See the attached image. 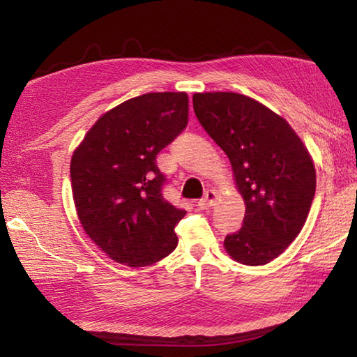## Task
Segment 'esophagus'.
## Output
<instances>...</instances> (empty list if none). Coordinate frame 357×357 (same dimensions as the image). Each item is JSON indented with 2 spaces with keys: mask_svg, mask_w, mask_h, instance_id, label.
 <instances>
[{
  "mask_svg": "<svg viewBox=\"0 0 357 357\" xmlns=\"http://www.w3.org/2000/svg\"><path fill=\"white\" fill-rule=\"evenodd\" d=\"M215 192L214 190H208L206 193H204V197L202 198L200 202H198V206L200 208H203V209H206V208H211L214 204V202H215Z\"/></svg>",
  "mask_w": 357,
  "mask_h": 357,
  "instance_id": "obj_1",
  "label": "esophagus"
}]
</instances>
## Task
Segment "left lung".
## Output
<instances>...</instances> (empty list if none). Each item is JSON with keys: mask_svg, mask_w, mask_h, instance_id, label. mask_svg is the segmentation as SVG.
Returning a JSON list of instances; mask_svg holds the SVG:
<instances>
[{"mask_svg": "<svg viewBox=\"0 0 357 357\" xmlns=\"http://www.w3.org/2000/svg\"><path fill=\"white\" fill-rule=\"evenodd\" d=\"M193 112L228 155L245 215L227 234L229 257L249 266L269 263L304 227L317 189L309 151L285 119L247 96L193 94Z\"/></svg>", "mask_w": 357, "mask_h": 357, "instance_id": "1", "label": "left lung"}]
</instances>
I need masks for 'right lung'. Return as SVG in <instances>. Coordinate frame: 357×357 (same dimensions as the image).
<instances>
[{"label": "right lung", "instance_id": "obj_1", "mask_svg": "<svg viewBox=\"0 0 357 357\" xmlns=\"http://www.w3.org/2000/svg\"><path fill=\"white\" fill-rule=\"evenodd\" d=\"M189 121L185 93H148L100 116L75 149L70 184L78 219L99 249L130 268L176 249L185 215L162 195L155 157Z\"/></svg>", "mask_w": 357, "mask_h": 357}]
</instances>
